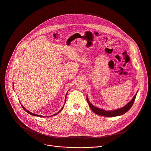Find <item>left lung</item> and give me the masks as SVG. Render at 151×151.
Here are the masks:
<instances>
[{"label":"left lung","instance_id":"1","mask_svg":"<svg viewBox=\"0 0 151 151\" xmlns=\"http://www.w3.org/2000/svg\"><path fill=\"white\" fill-rule=\"evenodd\" d=\"M137 92H138V91H137L136 94L134 96V97L132 98L131 101H129L126 105H125L124 106H123L120 108H119L117 109H114V110L106 111V110H105V109H104L98 108L96 106H94L93 104H91L90 103L87 95L86 98H87V102L90 108L91 109V110L94 113L97 114L99 116H105V117H116V116H119L124 114L131 108V106H132V105L134 104L135 99L136 98V96H137Z\"/></svg>","mask_w":151,"mask_h":151}]
</instances>
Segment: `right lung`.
<instances>
[{"label": "right lung", "mask_w": 151, "mask_h": 151, "mask_svg": "<svg viewBox=\"0 0 151 151\" xmlns=\"http://www.w3.org/2000/svg\"><path fill=\"white\" fill-rule=\"evenodd\" d=\"M68 92V91H67ZM67 93H66V94H65V102H64V104H65V101H66V95H67ZM22 105V108H23V109L25 111H26L27 113H28V114H31V115H32V116H37V117H50V116H42V115H38V114H34V113H31V112H30L29 111H28V110H27V109L22 105ZM64 105H63V108L60 109V110L58 112V113H55V114H53V115H52V116H55V115H57V114H58L59 113H60L61 111V110L62 109H63V108H64Z\"/></svg>", "instance_id": "add662e5"}]
</instances>
